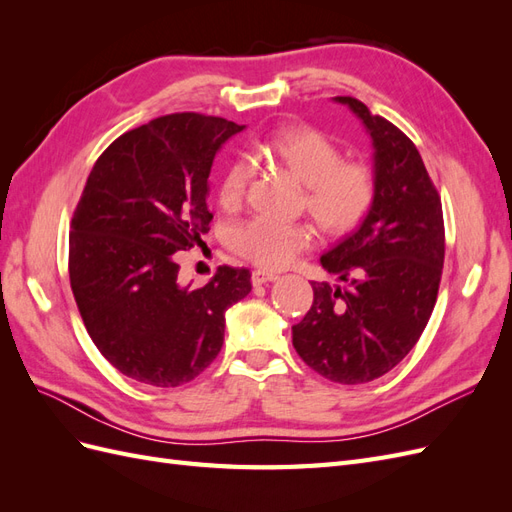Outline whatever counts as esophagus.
Returning a JSON list of instances; mask_svg holds the SVG:
<instances>
[{
	"instance_id": "obj_1",
	"label": "esophagus",
	"mask_w": 512,
	"mask_h": 512,
	"mask_svg": "<svg viewBox=\"0 0 512 512\" xmlns=\"http://www.w3.org/2000/svg\"><path fill=\"white\" fill-rule=\"evenodd\" d=\"M275 280H277V275L271 273V271H265V269H254L252 271V284L254 286H262V284L275 282Z\"/></svg>"
}]
</instances>
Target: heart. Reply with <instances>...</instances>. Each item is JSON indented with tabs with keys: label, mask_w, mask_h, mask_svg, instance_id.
<instances>
[{
	"label": "heart",
	"mask_w": 512,
	"mask_h": 512,
	"mask_svg": "<svg viewBox=\"0 0 512 512\" xmlns=\"http://www.w3.org/2000/svg\"><path fill=\"white\" fill-rule=\"evenodd\" d=\"M254 156L286 168L303 183L301 207L312 215L327 237L339 239L361 226L376 200V175L365 160L344 158V151L329 134L307 126L286 123L275 128L254 147ZM254 175L250 158H232L222 170L218 203L237 209ZM314 241L307 222H280L252 218L230 230V250L262 269H284Z\"/></svg>",
	"instance_id": "b5f03b06"
}]
</instances>
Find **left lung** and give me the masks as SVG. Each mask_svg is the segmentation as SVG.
Masks as SVG:
<instances>
[{
    "label": "left lung",
    "mask_w": 512,
    "mask_h": 512,
    "mask_svg": "<svg viewBox=\"0 0 512 512\" xmlns=\"http://www.w3.org/2000/svg\"><path fill=\"white\" fill-rule=\"evenodd\" d=\"M335 100L374 141L376 200L361 228L320 258L344 284L312 282L314 303L292 327V346L327 380L365 384L391 371L427 327L442 280L444 218L410 138L361 100Z\"/></svg>",
    "instance_id": "1"
}]
</instances>
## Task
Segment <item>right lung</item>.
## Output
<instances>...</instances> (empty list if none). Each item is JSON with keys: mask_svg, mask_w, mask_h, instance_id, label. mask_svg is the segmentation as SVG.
I'll return each mask as SVG.
<instances>
[{"mask_svg": "<svg viewBox=\"0 0 512 512\" xmlns=\"http://www.w3.org/2000/svg\"><path fill=\"white\" fill-rule=\"evenodd\" d=\"M243 126L173 113L104 149L70 222L76 307L104 359L136 382L181 386L215 361L226 309L252 290L245 267H220L200 288L179 284L177 252L203 243L215 153Z\"/></svg>", "mask_w": 512, "mask_h": 512, "instance_id": "add662e5", "label": "right lung"}]
</instances>
